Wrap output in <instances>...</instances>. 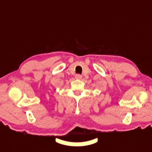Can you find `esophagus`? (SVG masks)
Instances as JSON below:
<instances>
[{"mask_svg": "<svg viewBox=\"0 0 152 152\" xmlns=\"http://www.w3.org/2000/svg\"><path fill=\"white\" fill-rule=\"evenodd\" d=\"M75 78L76 80H81V78H82V76H81L80 75H76L75 76Z\"/></svg>", "mask_w": 152, "mask_h": 152, "instance_id": "34e87169", "label": "esophagus"}]
</instances>
